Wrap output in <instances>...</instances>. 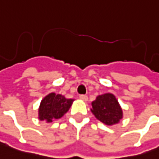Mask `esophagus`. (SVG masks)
<instances>
[{"label":"esophagus","mask_w":159,"mask_h":159,"mask_svg":"<svg viewBox=\"0 0 159 159\" xmlns=\"http://www.w3.org/2000/svg\"><path fill=\"white\" fill-rule=\"evenodd\" d=\"M80 98L82 100V101H85V102H87L88 101V95H80Z\"/></svg>","instance_id":"1"}]
</instances>
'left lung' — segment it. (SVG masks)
<instances>
[{
  "instance_id": "1",
  "label": "left lung",
  "mask_w": 159,
  "mask_h": 159,
  "mask_svg": "<svg viewBox=\"0 0 159 159\" xmlns=\"http://www.w3.org/2000/svg\"><path fill=\"white\" fill-rule=\"evenodd\" d=\"M91 111L96 119L108 125L119 123L123 118V111L119 102L111 93L98 95L95 101L92 102Z\"/></svg>"
}]
</instances>
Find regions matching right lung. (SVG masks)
<instances>
[{
	"instance_id": "right-lung-1",
	"label": "right lung",
	"mask_w": 159,
	"mask_h": 159,
	"mask_svg": "<svg viewBox=\"0 0 159 159\" xmlns=\"http://www.w3.org/2000/svg\"><path fill=\"white\" fill-rule=\"evenodd\" d=\"M73 99H67L64 95L50 93L40 102L39 119L50 123L62 118L71 106Z\"/></svg>"
}]
</instances>
